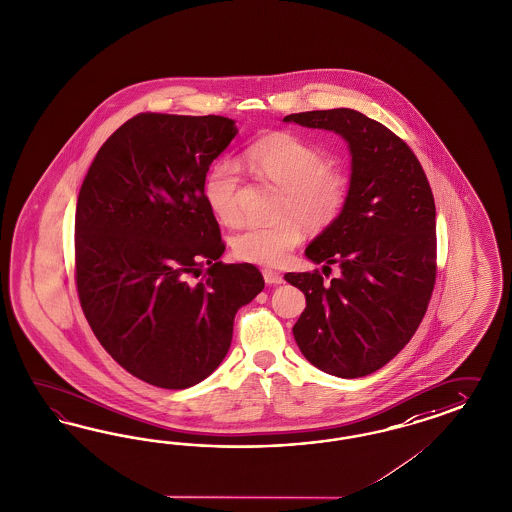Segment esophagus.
Instances as JSON below:
<instances>
[{
	"mask_svg": "<svg viewBox=\"0 0 512 512\" xmlns=\"http://www.w3.org/2000/svg\"><path fill=\"white\" fill-rule=\"evenodd\" d=\"M263 278L268 285H281L283 283V276L276 270H270V268H264Z\"/></svg>",
	"mask_w": 512,
	"mask_h": 512,
	"instance_id": "obj_1",
	"label": "esophagus"
}]
</instances>
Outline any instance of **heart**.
<instances>
[{"label": "heart", "mask_w": 512, "mask_h": 512, "mask_svg": "<svg viewBox=\"0 0 512 512\" xmlns=\"http://www.w3.org/2000/svg\"><path fill=\"white\" fill-rule=\"evenodd\" d=\"M251 174L283 189L281 214L293 212L310 229H325L340 216L347 195V176L328 165L323 150L291 133H272L244 152ZM240 169L233 161H217L206 174L204 199L223 223L240 219ZM293 216L274 223H248L231 240L234 255L248 263L276 266L302 242V223Z\"/></svg>", "instance_id": "1"}]
</instances>
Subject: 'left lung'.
Segmentation results:
<instances>
[{
    "label": "left lung",
    "instance_id": "8db88e82",
    "mask_svg": "<svg viewBox=\"0 0 512 512\" xmlns=\"http://www.w3.org/2000/svg\"><path fill=\"white\" fill-rule=\"evenodd\" d=\"M287 124L340 135L351 154L347 202L306 248L311 263L340 266L285 279L306 296L296 345L319 370L343 379L377 372L417 332L435 283V202L411 148L353 109L289 114Z\"/></svg>",
    "mask_w": 512,
    "mask_h": 512
}]
</instances>
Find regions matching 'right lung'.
<instances>
[{"label": "right lung", "instance_id": "obj_1", "mask_svg": "<svg viewBox=\"0 0 512 512\" xmlns=\"http://www.w3.org/2000/svg\"><path fill=\"white\" fill-rule=\"evenodd\" d=\"M236 133L223 116L139 114L101 146L78 193L80 306L110 357L154 387L214 372L236 311L264 289L253 264L219 261L225 244L204 199L206 172Z\"/></svg>", "mask_w": 512, "mask_h": 512}]
</instances>
